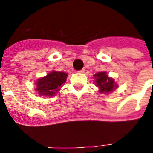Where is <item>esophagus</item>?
Wrapping results in <instances>:
<instances>
[{
  "mask_svg": "<svg viewBox=\"0 0 153 153\" xmlns=\"http://www.w3.org/2000/svg\"><path fill=\"white\" fill-rule=\"evenodd\" d=\"M79 73H81V74H82V73H84V72H85V70L84 69H82V70H80V71H79Z\"/></svg>",
  "mask_w": 153,
  "mask_h": 153,
  "instance_id": "esophagus-1",
  "label": "esophagus"
}]
</instances>
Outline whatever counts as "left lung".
I'll return each mask as SVG.
<instances>
[{
    "label": "left lung",
    "mask_w": 153,
    "mask_h": 153,
    "mask_svg": "<svg viewBox=\"0 0 153 153\" xmlns=\"http://www.w3.org/2000/svg\"><path fill=\"white\" fill-rule=\"evenodd\" d=\"M94 79L96 86H98L101 93H110L117 87L114 79L109 78L106 72H98L94 74Z\"/></svg>",
    "instance_id": "8db88e82"
}]
</instances>
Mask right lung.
<instances>
[{"mask_svg":"<svg viewBox=\"0 0 153 153\" xmlns=\"http://www.w3.org/2000/svg\"><path fill=\"white\" fill-rule=\"evenodd\" d=\"M67 74L62 71H51L36 82V90L39 96H54L65 83Z\"/></svg>","mask_w":153,"mask_h":153,"instance_id":"obj_1","label":"right lung"}]
</instances>
